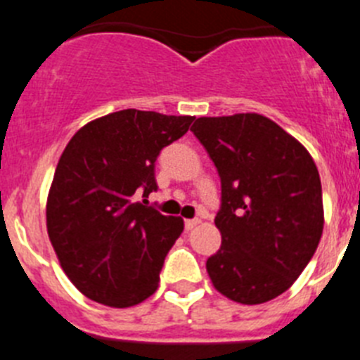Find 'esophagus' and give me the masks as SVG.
I'll list each match as a JSON object with an SVG mask.
<instances>
[{
  "label": "esophagus",
  "instance_id": "1",
  "mask_svg": "<svg viewBox=\"0 0 360 360\" xmlns=\"http://www.w3.org/2000/svg\"><path fill=\"white\" fill-rule=\"evenodd\" d=\"M198 224H200V220H198V218H193V220H186V229H187V231H191V229H195Z\"/></svg>",
  "mask_w": 360,
  "mask_h": 360
}]
</instances>
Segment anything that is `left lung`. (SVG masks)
Returning a JSON list of instances; mask_svg holds the SVG:
<instances>
[{
    "label": "left lung",
    "mask_w": 360,
    "mask_h": 360,
    "mask_svg": "<svg viewBox=\"0 0 360 360\" xmlns=\"http://www.w3.org/2000/svg\"><path fill=\"white\" fill-rule=\"evenodd\" d=\"M222 184L214 226L220 250L207 259L214 290L262 304L290 290L317 250L322 187L308 149L257 112L202 116L193 124Z\"/></svg>",
    "instance_id": "1"
}]
</instances>
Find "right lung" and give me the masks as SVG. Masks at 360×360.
<instances>
[{
  "instance_id": "obj_1",
  "label": "right lung",
  "mask_w": 360,
  "mask_h": 360,
  "mask_svg": "<svg viewBox=\"0 0 360 360\" xmlns=\"http://www.w3.org/2000/svg\"><path fill=\"white\" fill-rule=\"evenodd\" d=\"M193 120L118 110L84 125L61 153L47 196V233L61 269L87 299L131 308L158 290L184 220L134 195L155 191L156 156Z\"/></svg>"
}]
</instances>
